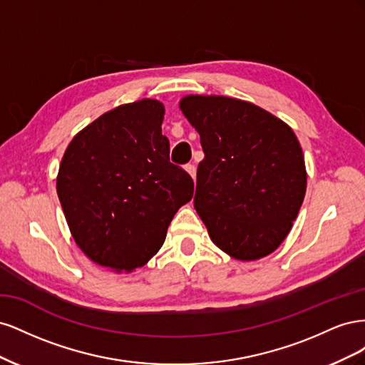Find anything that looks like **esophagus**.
<instances>
[{"instance_id": "obj_1", "label": "esophagus", "mask_w": 365, "mask_h": 365, "mask_svg": "<svg viewBox=\"0 0 365 365\" xmlns=\"http://www.w3.org/2000/svg\"><path fill=\"white\" fill-rule=\"evenodd\" d=\"M185 170L189 172V175L192 176V178L195 180L196 178V168H195V164H192V163H189V164H185Z\"/></svg>"}]
</instances>
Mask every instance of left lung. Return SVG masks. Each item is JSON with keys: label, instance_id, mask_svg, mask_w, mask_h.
Returning a JSON list of instances; mask_svg holds the SVG:
<instances>
[{"label": "left lung", "instance_id": "1", "mask_svg": "<svg viewBox=\"0 0 365 365\" xmlns=\"http://www.w3.org/2000/svg\"><path fill=\"white\" fill-rule=\"evenodd\" d=\"M180 106L205 155L193 204L210 237L239 260L268 256L288 236L306 193L294 130L237 98L187 96Z\"/></svg>", "mask_w": 365, "mask_h": 365}]
</instances>
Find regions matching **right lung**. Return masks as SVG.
I'll use <instances>...</instances> for the list:
<instances>
[{
	"mask_svg": "<svg viewBox=\"0 0 365 365\" xmlns=\"http://www.w3.org/2000/svg\"><path fill=\"white\" fill-rule=\"evenodd\" d=\"M157 101L121 105L77 134L63 153L58 196L71 235L94 263L143 267L170 220L193 196V180L170 163Z\"/></svg>",
	"mask_w": 365,
	"mask_h": 365,
	"instance_id": "right-lung-1",
	"label": "right lung"
}]
</instances>
